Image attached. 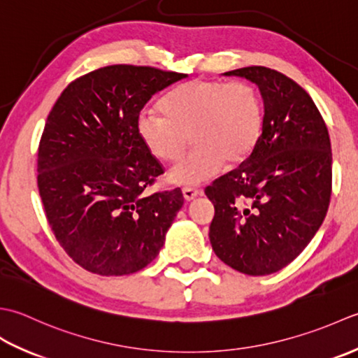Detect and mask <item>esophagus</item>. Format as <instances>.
<instances>
[{"mask_svg":"<svg viewBox=\"0 0 358 358\" xmlns=\"http://www.w3.org/2000/svg\"><path fill=\"white\" fill-rule=\"evenodd\" d=\"M182 193H184L185 201H193V199L198 198V196L202 192H201V189H198V188H193V187H184V188H182Z\"/></svg>","mask_w":358,"mask_h":358,"instance_id":"obj_1","label":"esophagus"}]
</instances>
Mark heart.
<instances>
[{
  "mask_svg": "<svg viewBox=\"0 0 358 358\" xmlns=\"http://www.w3.org/2000/svg\"><path fill=\"white\" fill-rule=\"evenodd\" d=\"M137 134L160 162H174L188 136L194 147L170 171L179 185H198L213 178L224 160L238 164L250 155L262 128L258 91L245 82L193 80L162 100V111L143 108Z\"/></svg>",
  "mask_w": 358,
  "mask_h": 358,
  "instance_id": "1",
  "label": "heart"
}]
</instances>
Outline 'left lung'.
I'll use <instances>...</instances> for the list:
<instances>
[{
    "label": "left lung",
    "mask_w": 358,
    "mask_h": 358,
    "mask_svg": "<svg viewBox=\"0 0 358 358\" xmlns=\"http://www.w3.org/2000/svg\"><path fill=\"white\" fill-rule=\"evenodd\" d=\"M257 83L264 100L261 136L238 169L206 188L215 206L210 243L241 273L281 271L323 224L332 193L327 127L310 96L275 69L225 72Z\"/></svg>",
    "instance_id": "1"
}]
</instances>
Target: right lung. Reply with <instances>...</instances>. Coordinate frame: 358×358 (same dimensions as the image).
<instances>
[{"instance_id": "1", "label": "right lung", "mask_w": 358, "mask_h": 358, "mask_svg": "<svg viewBox=\"0 0 358 358\" xmlns=\"http://www.w3.org/2000/svg\"><path fill=\"white\" fill-rule=\"evenodd\" d=\"M187 74L113 64L71 82L48 115L36 182L49 227L87 272L142 271L184 203L180 188L145 194L164 166L137 134L147 101Z\"/></svg>"}]
</instances>
